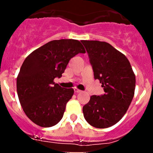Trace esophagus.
<instances>
[{
  "label": "esophagus",
  "instance_id": "obj_1",
  "mask_svg": "<svg viewBox=\"0 0 153 153\" xmlns=\"http://www.w3.org/2000/svg\"><path fill=\"white\" fill-rule=\"evenodd\" d=\"M74 92H75L76 93H80L81 90H79V89H77V88H74Z\"/></svg>",
  "mask_w": 153,
  "mask_h": 153
}]
</instances>
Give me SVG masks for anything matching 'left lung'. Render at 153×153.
<instances>
[{
  "label": "left lung",
  "instance_id": "obj_1",
  "mask_svg": "<svg viewBox=\"0 0 153 153\" xmlns=\"http://www.w3.org/2000/svg\"><path fill=\"white\" fill-rule=\"evenodd\" d=\"M90 56L94 78L105 94L93 95L83 107L85 120L92 126L104 129L123 118L134 97L136 76L126 56L109 44L81 40Z\"/></svg>",
  "mask_w": 153,
  "mask_h": 153
}]
</instances>
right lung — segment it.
<instances>
[{
  "instance_id": "right-lung-1",
  "label": "right lung",
  "mask_w": 153,
  "mask_h": 153,
  "mask_svg": "<svg viewBox=\"0 0 153 153\" xmlns=\"http://www.w3.org/2000/svg\"><path fill=\"white\" fill-rule=\"evenodd\" d=\"M86 53L77 40L50 41L30 53L17 77L19 101L27 117L41 127H51L63 118L66 105L72 98L73 88L55 83L72 57Z\"/></svg>"
}]
</instances>
